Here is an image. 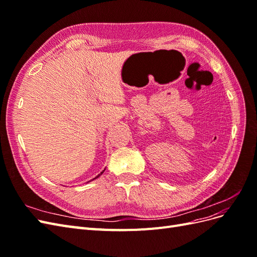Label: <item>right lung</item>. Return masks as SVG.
<instances>
[{"mask_svg": "<svg viewBox=\"0 0 257 257\" xmlns=\"http://www.w3.org/2000/svg\"><path fill=\"white\" fill-rule=\"evenodd\" d=\"M104 172H105V169H104V170H103V172H102V173H100V174H99V175H98V176H96V177H95V178H94V179H96V178H98V177H99V176H100V175H102V174H103V173H104ZM89 182H90V181H89Z\"/></svg>", "mask_w": 257, "mask_h": 257, "instance_id": "add662e5", "label": "right lung"}]
</instances>
